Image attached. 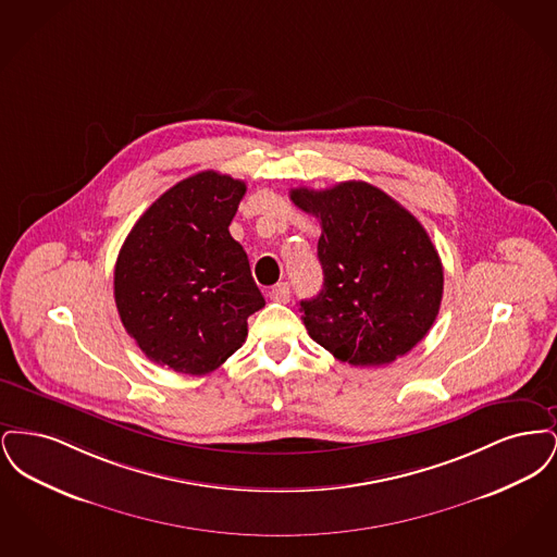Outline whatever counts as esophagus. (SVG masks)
I'll use <instances>...</instances> for the list:
<instances>
[{
    "label": "esophagus",
    "instance_id": "esophagus-1",
    "mask_svg": "<svg viewBox=\"0 0 557 557\" xmlns=\"http://www.w3.org/2000/svg\"><path fill=\"white\" fill-rule=\"evenodd\" d=\"M290 284H286V282H282V284H277V286H273L271 292H269V298L271 300H275V302H290Z\"/></svg>",
    "mask_w": 557,
    "mask_h": 557
}]
</instances>
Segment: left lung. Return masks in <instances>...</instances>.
<instances>
[{
  "mask_svg": "<svg viewBox=\"0 0 557 557\" xmlns=\"http://www.w3.org/2000/svg\"><path fill=\"white\" fill-rule=\"evenodd\" d=\"M290 200L321 223L323 288L300 300L309 336L359 368L407 355L443 300V263L422 223L366 182L296 187Z\"/></svg>",
  "mask_w": 557,
  "mask_h": 557,
  "instance_id": "1",
  "label": "left lung"
}]
</instances>
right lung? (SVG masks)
<instances>
[{
  "instance_id": "1",
  "label": "right lung",
  "mask_w": 557,
  "mask_h": 557,
  "mask_svg": "<svg viewBox=\"0 0 557 557\" xmlns=\"http://www.w3.org/2000/svg\"><path fill=\"white\" fill-rule=\"evenodd\" d=\"M244 194V182L202 171L166 189L133 225L114 267V300L150 361L211 373L246 341L248 318L265 307L230 234Z\"/></svg>"
}]
</instances>
